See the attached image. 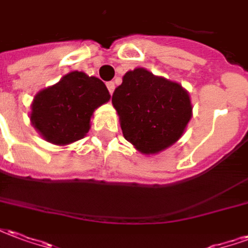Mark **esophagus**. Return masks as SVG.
Instances as JSON below:
<instances>
[{
  "label": "esophagus",
  "instance_id": "obj_1",
  "mask_svg": "<svg viewBox=\"0 0 248 248\" xmlns=\"http://www.w3.org/2000/svg\"><path fill=\"white\" fill-rule=\"evenodd\" d=\"M106 86H108L110 94H113L114 89H115V83H114V82H108V85H106Z\"/></svg>",
  "mask_w": 248,
  "mask_h": 248
}]
</instances>
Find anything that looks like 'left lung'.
<instances>
[{
	"mask_svg": "<svg viewBox=\"0 0 248 248\" xmlns=\"http://www.w3.org/2000/svg\"><path fill=\"white\" fill-rule=\"evenodd\" d=\"M124 140L137 150L153 155L172 146L192 117L186 89L145 67L127 71L111 98Z\"/></svg>",
	"mask_w": 248,
	"mask_h": 248,
	"instance_id": "left-lung-1",
	"label": "left lung"
}]
</instances>
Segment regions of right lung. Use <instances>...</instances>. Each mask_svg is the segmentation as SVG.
Instances as JSON below:
<instances>
[{"instance_id":"right-lung-1","label":"right lung","mask_w":248,"mask_h":248,"mask_svg":"<svg viewBox=\"0 0 248 248\" xmlns=\"http://www.w3.org/2000/svg\"><path fill=\"white\" fill-rule=\"evenodd\" d=\"M110 97L99 78L83 71H70L35 94L30 106V122L45 140L67 146L86 137L95 108L108 102Z\"/></svg>"}]
</instances>
